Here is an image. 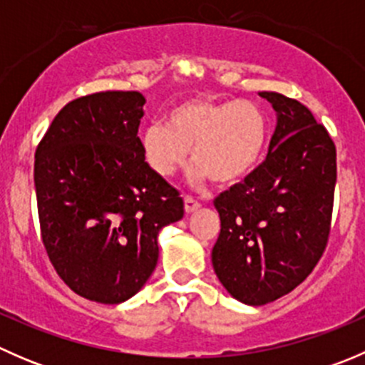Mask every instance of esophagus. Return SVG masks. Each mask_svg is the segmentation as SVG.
<instances>
[{"mask_svg":"<svg viewBox=\"0 0 365 365\" xmlns=\"http://www.w3.org/2000/svg\"><path fill=\"white\" fill-rule=\"evenodd\" d=\"M183 203H185V212H187V213L196 212V210L201 206L200 201L194 200L192 196H185V197H183Z\"/></svg>","mask_w":365,"mask_h":365,"instance_id":"34e87169","label":"esophagus"}]
</instances>
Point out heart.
Masks as SVG:
<instances>
[{
	"label": "heart",
	"instance_id": "obj_1",
	"mask_svg": "<svg viewBox=\"0 0 365 365\" xmlns=\"http://www.w3.org/2000/svg\"><path fill=\"white\" fill-rule=\"evenodd\" d=\"M267 145V116L247 101H183L168 113L165 125H150L139 135L143 159L157 176H175L192 150L196 165L190 180L203 183L212 178L219 185L247 178L259 165Z\"/></svg>",
	"mask_w": 365,
	"mask_h": 365
}]
</instances>
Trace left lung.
Listing matches in <instances>:
<instances>
[{
    "label": "left lung",
    "instance_id": "obj_1",
    "mask_svg": "<svg viewBox=\"0 0 365 365\" xmlns=\"http://www.w3.org/2000/svg\"><path fill=\"white\" fill-rule=\"evenodd\" d=\"M277 113L267 159L215 197L220 233L212 251L230 295L264 305L305 281L327 247L332 222L336 145L304 104L261 91Z\"/></svg>",
    "mask_w": 365,
    "mask_h": 365
}]
</instances>
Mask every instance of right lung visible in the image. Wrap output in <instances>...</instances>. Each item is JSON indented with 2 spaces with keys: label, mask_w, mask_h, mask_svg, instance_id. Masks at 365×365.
Returning <instances> with one entry per match:
<instances>
[{
  "label": "right lung",
  "mask_w": 365,
  "mask_h": 365,
  "mask_svg": "<svg viewBox=\"0 0 365 365\" xmlns=\"http://www.w3.org/2000/svg\"><path fill=\"white\" fill-rule=\"evenodd\" d=\"M139 91H101L68 102L35 152L43 247L65 284L98 304L145 286L157 237L183 217L178 190L150 171L138 128Z\"/></svg>",
  "instance_id": "1"
}]
</instances>
